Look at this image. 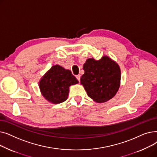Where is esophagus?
Wrapping results in <instances>:
<instances>
[{
    "instance_id": "34e87169",
    "label": "esophagus",
    "mask_w": 157,
    "mask_h": 157,
    "mask_svg": "<svg viewBox=\"0 0 157 157\" xmlns=\"http://www.w3.org/2000/svg\"><path fill=\"white\" fill-rule=\"evenodd\" d=\"M76 78H77V79L79 81H80V78H81V76L79 75V74H78V75H77L76 76Z\"/></svg>"
}]
</instances>
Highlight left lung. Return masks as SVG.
Listing matches in <instances>:
<instances>
[{
  "label": "left lung",
  "mask_w": 157,
  "mask_h": 157,
  "mask_svg": "<svg viewBox=\"0 0 157 157\" xmlns=\"http://www.w3.org/2000/svg\"><path fill=\"white\" fill-rule=\"evenodd\" d=\"M83 70L81 84L94 101L105 102L117 94L121 83V71L118 64L110 57L104 55L98 60L88 59Z\"/></svg>",
  "instance_id": "8db88e82"
}]
</instances>
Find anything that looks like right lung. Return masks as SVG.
Instances as JSON below:
<instances>
[{
    "label": "right lung",
    "instance_id": "add662e5",
    "mask_svg": "<svg viewBox=\"0 0 157 157\" xmlns=\"http://www.w3.org/2000/svg\"><path fill=\"white\" fill-rule=\"evenodd\" d=\"M79 81L71 71L59 65H53L40 78L39 86L41 94L49 102L60 104L67 99L69 87Z\"/></svg>",
    "mask_w": 157,
    "mask_h": 157
}]
</instances>
